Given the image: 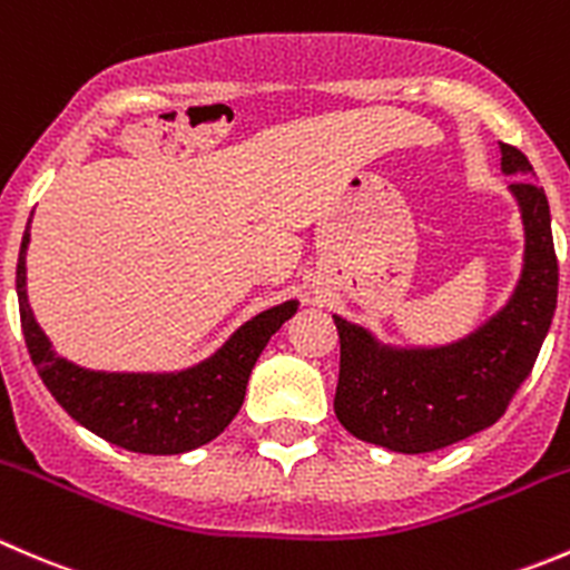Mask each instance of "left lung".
Masks as SVG:
<instances>
[{"label":"left lung","mask_w":570,"mask_h":570,"mask_svg":"<svg viewBox=\"0 0 570 570\" xmlns=\"http://www.w3.org/2000/svg\"><path fill=\"white\" fill-rule=\"evenodd\" d=\"M501 171L523 224V263L510 298L469 335L438 346H393L332 315L341 335L335 415L354 438L426 454L488 430L532 371L557 307L551 213L523 151L501 144Z\"/></svg>","instance_id":"8db88e82"}]
</instances>
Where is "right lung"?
Masks as SVG:
<instances>
[{"instance_id":"add662e5","label":"right lung","mask_w":570,"mask_h":570,"mask_svg":"<svg viewBox=\"0 0 570 570\" xmlns=\"http://www.w3.org/2000/svg\"><path fill=\"white\" fill-rule=\"evenodd\" d=\"M30 224L16 266L21 332L32 365L55 402L94 435L138 454H183L222 435L238 415L246 382L274 332L298 309L296 298L240 324L210 357L179 371H94L60 357L27 298Z\"/></svg>"}]
</instances>
